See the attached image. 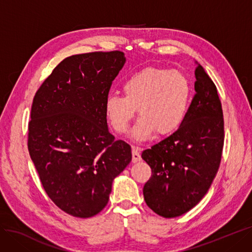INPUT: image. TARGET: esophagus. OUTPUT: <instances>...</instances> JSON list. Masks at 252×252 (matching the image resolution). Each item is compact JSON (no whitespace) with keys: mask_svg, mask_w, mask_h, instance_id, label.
<instances>
[{"mask_svg":"<svg viewBox=\"0 0 252 252\" xmlns=\"http://www.w3.org/2000/svg\"><path fill=\"white\" fill-rule=\"evenodd\" d=\"M132 156H133V163H137L139 161H141V156H140V152H139L138 147L133 146L132 147Z\"/></svg>","mask_w":252,"mask_h":252,"instance_id":"obj_1","label":"esophagus"}]
</instances>
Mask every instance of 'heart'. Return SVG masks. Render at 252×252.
Wrapping results in <instances>:
<instances>
[{
  "label": "heart",
  "mask_w": 252,
  "mask_h": 252,
  "mask_svg": "<svg viewBox=\"0 0 252 252\" xmlns=\"http://www.w3.org/2000/svg\"><path fill=\"white\" fill-rule=\"evenodd\" d=\"M123 91L124 96L110 94L106 98L109 124L115 132L126 133L138 110L141 117L129 137L144 142L157 131L169 135L181 126L188 111L191 85L181 71L145 67L124 81Z\"/></svg>",
  "instance_id": "1"
}]
</instances>
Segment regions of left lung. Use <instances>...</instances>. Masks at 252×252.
Listing matches in <instances>:
<instances>
[{
	"label": "left lung",
	"instance_id": "1",
	"mask_svg": "<svg viewBox=\"0 0 252 252\" xmlns=\"http://www.w3.org/2000/svg\"><path fill=\"white\" fill-rule=\"evenodd\" d=\"M195 63V94L183 124L141 156L153 172L144 185V200L165 218L179 217L196 206L209 191L221 161V102L215 84Z\"/></svg>",
	"mask_w": 252,
	"mask_h": 252
}]
</instances>
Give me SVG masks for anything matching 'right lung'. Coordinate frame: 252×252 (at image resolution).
<instances>
[{"mask_svg":"<svg viewBox=\"0 0 252 252\" xmlns=\"http://www.w3.org/2000/svg\"><path fill=\"white\" fill-rule=\"evenodd\" d=\"M125 53L73 55L37 90L28 148L49 197L73 217L96 215L109 201L114 179L132 161L131 146L114 140L105 101Z\"/></svg>","mask_w":252,"mask_h":252,"instance_id":"right-lung-1","label":"right lung"}]
</instances>
